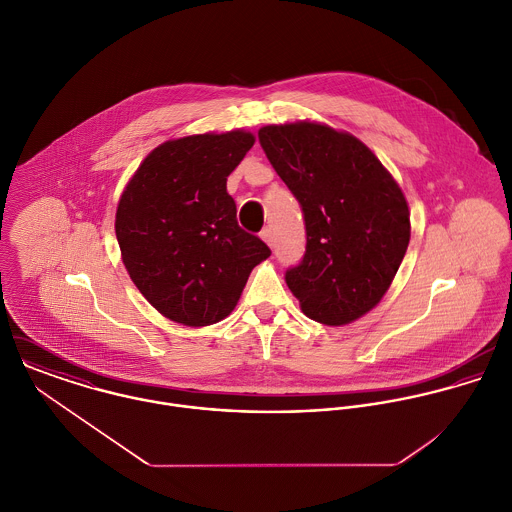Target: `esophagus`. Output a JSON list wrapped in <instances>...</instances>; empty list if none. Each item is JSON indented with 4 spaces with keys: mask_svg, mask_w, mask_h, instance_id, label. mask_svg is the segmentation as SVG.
I'll return each instance as SVG.
<instances>
[{
    "mask_svg": "<svg viewBox=\"0 0 512 512\" xmlns=\"http://www.w3.org/2000/svg\"><path fill=\"white\" fill-rule=\"evenodd\" d=\"M260 236H262V240H264L268 246H274V232H272L270 226H266V228L260 232Z\"/></svg>",
    "mask_w": 512,
    "mask_h": 512,
    "instance_id": "34e87169",
    "label": "esophagus"
}]
</instances>
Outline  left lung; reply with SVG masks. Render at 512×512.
<instances>
[{"mask_svg": "<svg viewBox=\"0 0 512 512\" xmlns=\"http://www.w3.org/2000/svg\"><path fill=\"white\" fill-rule=\"evenodd\" d=\"M258 140L305 220V254L286 270L301 311L333 327L363 317L410 242L402 189L363 142L329 126H266Z\"/></svg>", "mask_w": 512, "mask_h": 512, "instance_id": "left-lung-1", "label": "left lung"}]
</instances>
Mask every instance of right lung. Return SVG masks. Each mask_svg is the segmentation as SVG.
<instances>
[{"label":"right lung","instance_id":"add662e5","mask_svg":"<svg viewBox=\"0 0 512 512\" xmlns=\"http://www.w3.org/2000/svg\"><path fill=\"white\" fill-rule=\"evenodd\" d=\"M254 146L242 130L199 134L155 147L116 211L124 266L167 319L203 327L238 303L254 266L272 250L242 230L226 177Z\"/></svg>","mask_w":512,"mask_h":512}]
</instances>
